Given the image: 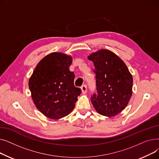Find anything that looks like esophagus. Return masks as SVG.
Here are the masks:
<instances>
[{
	"mask_svg": "<svg viewBox=\"0 0 159 159\" xmlns=\"http://www.w3.org/2000/svg\"><path fill=\"white\" fill-rule=\"evenodd\" d=\"M81 91L82 94H85L87 92V87L86 85H83L81 87Z\"/></svg>",
	"mask_w": 159,
	"mask_h": 159,
	"instance_id": "1",
	"label": "esophagus"
}]
</instances>
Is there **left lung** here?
<instances>
[{"mask_svg":"<svg viewBox=\"0 0 159 159\" xmlns=\"http://www.w3.org/2000/svg\"><path fill=\"white\" fill-rule=\"evenodd\" d=\"M88 59L93 62L97 95L91 101L95 110L111 117L125 109L132 95L133 77L124 61L108 49L92 53Z\"/></svg>","mask_w":159,"mask_h":159,"instance_id":"obj_1","label":"left lung"}]
</instances>
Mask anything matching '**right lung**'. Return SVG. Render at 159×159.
<instances>
[{"label": "right lung", "mask_w": 159, "mask_h": 159, "mask_svg": "<svg viewBox=\"0 0 159 159\" xmlns=\"http://www.w3.org/2000/svg\"><path fill=\"white\" fill-rule=\"evenodd\" d=\"M71 63V56L51 53L38 63L30 78L33 101L49 119L58 120L69 115L81 93L74 86L75 75L69 70Z\"/></svg>", "instance_id": "obj_1"}]
</instances>
